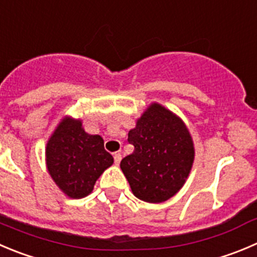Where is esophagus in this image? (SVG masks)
<instances>
[{
	"mask_svg": "<svg viewBox=\"0 0 257 257\" xmlns=\"http://www.w3.org/2000/svg\"><path fill=\"white\" fill-rule=\"evenodd\" d=\"M113 159H114V164H116V165H118L119 163H121V159H122V155L119 153H116L113 155Z\"/></svg>",
	"mask_w": 257,
	"mask_h": 257,
	"instance_id": "34e87169",
	"label": "esophagus"
}]
</instances>
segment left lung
Masks as SVG:
<instances>
[{
    "label": "left lung",
    "instance_id": "left-lung-1",
    "mask_svg": "<svg viewBox=\"0 0 257 257\" xmlns=\"http://www.w3.org/2000/svg\"><path fill=\"white\" fill-rule=\"evenodd\" d=\"M127 141L135 150L121 160L122 172L134 195L149 203H161L184 185L194 146L184 122L159 103L148 107L130 130Z\"/></svg>",
    "mask_w": 257,
    "mask_h": 257
}]
</instances>
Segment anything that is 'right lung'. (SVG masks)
<instances>
[{"mask_svg": "<svg viewBox=\"0 0 257 257\" xmlns=\"http://www.w3.org/2000/svg\"><path fill=\"white\" fill-rule=\"evenodd\" d=\"M46 167L55 184L79 199L93 190L97 179L113 164L103 139L89 135L80 119L64 117L46 144Z\"/></svg>", "mask_w": 257, "mask_h": 257, "instance_id": "1", "label": "right lung"}]
</instances>
